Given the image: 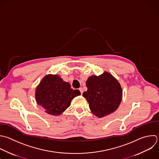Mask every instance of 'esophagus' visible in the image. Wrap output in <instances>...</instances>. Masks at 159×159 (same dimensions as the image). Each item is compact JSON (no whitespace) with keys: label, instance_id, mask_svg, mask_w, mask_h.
I'll list each match as a JSON object with an SVG mask.
<instances>
[{"label":"esophagus","instance_id":"1","mask_svg":"<svg viewBox=\"0 0 159 159\" xmlns=\"http://www.w3.org/2000/svg\"><path fill=\"white\" fill-rule=\"evenodd\" d=\"M80 92H81V94H83V88H80Z\"/></svg>","mask_w":159,"mask_h":159}]
</instances>
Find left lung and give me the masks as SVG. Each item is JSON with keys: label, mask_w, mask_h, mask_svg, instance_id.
I'll return each mask as SVG.
<instances>
[{"label": "left lung", "mask_w": 159, "mask_h": 159, "mask_svg": "<svg viewBox=\"0 0 159 159\" xmlns=\"http://www.w3.org/2000/svg\"><path fill=\"white\" fill-rule=\"evenodd\" d=\"M87 91L83 96L89 103L91 112L98 117L114 112L122 101V88L119 82L109 73L89 77Z\"/></svg>", "instance_id": "1"}]
</instances>
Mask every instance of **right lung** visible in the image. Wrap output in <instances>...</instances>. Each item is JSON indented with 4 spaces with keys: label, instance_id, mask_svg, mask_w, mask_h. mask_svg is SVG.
<instances>
[{
    "label": "right lung",
    "instance_id": "1",
    "mask_svg": "<svg viewBox=\"0 0 159 159\" xmlns=\"http://www.w3.org/2000/svg\"><path fill=\"white\" fill-rule=\"evenodd\" d=\"M78 89L71 88L58 75H49L40 82L36 90V101L49 114L58 116L70 105L71 100L80 95Z\"/></svg>",
    "mask_w": 159,
    "mask_h": 159
}]
</instances>
